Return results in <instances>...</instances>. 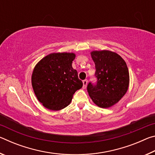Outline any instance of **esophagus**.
Listing matches in <instances>:
<instances>
[{
  "label": "esophagus",
  "instance_id": "1",
  "mask_svg": "<svg viewBox=\"0 0 155 155\" xmlns=\"http://www.w3.org/2000/svg\"><path fill=\"white\" fill-rule=\"evenodd\" d=\"M87 83H88V81H87V79L83 81V89H85L86 88V87H87Z\"/></svg>",
  "mask_w": 155,
  "mask_h": 155
}]
</instances>
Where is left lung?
<instances>
[{"label": "left lung", "instance_id": "left-lung-1", "mask_svg": "<svg viewBox=\"0 0 155 155\" xmlns=\"http://www.w3.org/2000/svg\"><path fill=\"white\" fill-rule=\"evenodd\" d=\"M90 54L98 81L96 85L88 84V94L97 106L109 108L128 91L130 78L127 65L118 54L111 51H93Z\"/></svg>", "mask_w": 155, "mask_h": 155}]
</instances>
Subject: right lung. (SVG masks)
Returning <instances> with one entry per match:
<instances>
[{"mask_svg": "<svg viewBox=\"0 0 155 155\" xmlns=\"http://www.w3.org/2000/svg\"><path fill=\"white\" fill-rule=\"evenodd\" d=\"M74 52H52L35 65L31 84L38 101L46 109L59 111L71 103L73 94L83 87L72 66Z\"/></svg>", "mask_w": 155, "mask_h": 155, "instance_id": "obj_1", "label": "right lung"}]
</instances>
